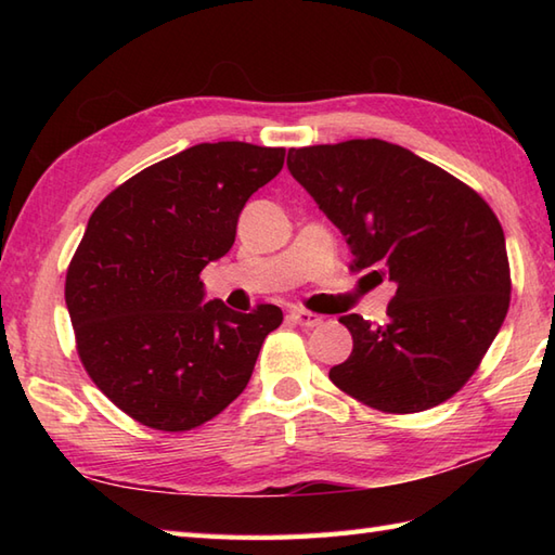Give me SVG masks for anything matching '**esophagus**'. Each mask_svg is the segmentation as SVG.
I'll return each instance as SVG.
<instances>
[{"instance_id":"obj_1","label":"esophagus","mask_w":555,"mask_h":555,"mask_svg":"<svg viewBox=\"0 0 555 555\" xmlns=\"http://www.w3.org/2000/svg\"><path fill=\"white\" fill-rule=\"evenodd\" d=\"M288 317H291V320L296 322V324H300V326H308V328H312V326H320V324H322V317H320V314L308 312V310H302V308H293Z\"/></svg>"}]
</instances>
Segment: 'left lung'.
I'll use <instances>...</instances> for the list:
<instances>
[{
  "label": "left lung",
  "mask_w": 555,
  "mask_h": 555,
  "mask_svg": "<svg viewBox=\"0 0 555 555\" xmlns=\"http://www.w3.org/2000/svg\"><path fill=\"white\" fill-rule=\"evenodd\" d=\"M288 171L346 235L350 269L398 286L386 324L340 317L352 352L328 379L393 415L457 393L511 305L505 235L491 207L436 164L376 138L293 147Z\"/></svg>",
  "instance_id": "obj_1"
}]
</instances>
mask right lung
Wrapping results in <instances>:
<instances>
[{
  "label": "right lung",
  "mask_w": 555,
  "mask_h": 555,
  "mask_svg": "<svg viewBox=\"0 0 555 555\" xmlns=\"http://www.w3.org/2000/svg\"><path fill=\"white\" fill-rule=\"evenodd\" d=\"M284 147L199 143L135 173L92 211L66 271L82 367L128 417L188 431L243 393L276 305L205 302L199 271L223 257L247 199L284 167Z\"/></svg>",
  "instance_id": "1"
}]
</instances>
